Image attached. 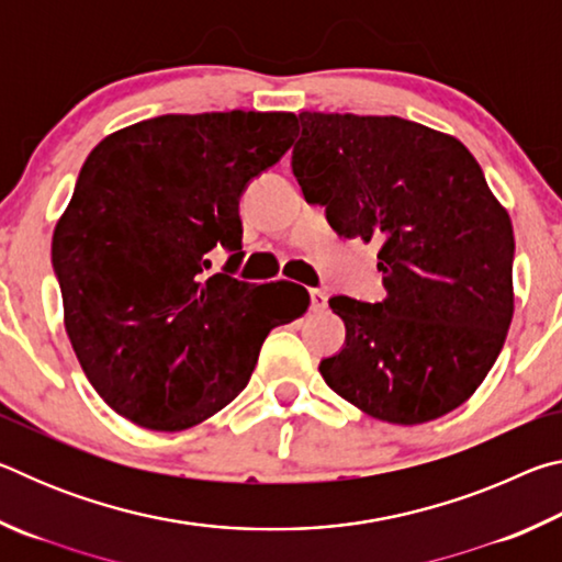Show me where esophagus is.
<instances>
[{"instance_id": "1", "label": "esophagus", "mask_w": 562, "mask_h": 562, "mask_svg": "<svg viewBox=\"0 0 562 562\" xmlns=\"http://www.w3.org/2000/svg\"><path fill=\"white\" fill-rule=\"evenodd\" d=\"M310 307H312V312H322V310H327V292H322V290H310Z\"/></svg>"}]
</instances>
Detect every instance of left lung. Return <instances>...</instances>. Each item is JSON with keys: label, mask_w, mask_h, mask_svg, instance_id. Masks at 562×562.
I'll list each match as a JSON object with an SVG mask.
<instances>
[{"label": "left lung", "mask_w": 562, "mask_h": 562, "mask_svg": "<svg viewBox=\"0 0 562 562\" xmlns=\"http://www.w3.org/2000/svg\"><path fill=\"white\" fill-rule=\"evenodd\" d=\"M292 173L339 237L379 240L386 297L337 294L331 392L389 424L461 406L498 359L513 317V225L461 140L398 116L300 113Z\"/></svg>", "instance_id": "left-lung-1"}]
</instances>
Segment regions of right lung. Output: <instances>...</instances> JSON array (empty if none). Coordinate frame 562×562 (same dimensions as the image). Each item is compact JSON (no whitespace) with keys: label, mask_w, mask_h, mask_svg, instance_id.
<instances>
[{"label":"right lung","mask_w":562,"mask_h":562,"mask_svg":"<svg viewBox=\"0 0 562 562\" xmlns=\"http://www.w3.org/2000/svg\"><path fill=\"white\" fill-rule=\"evenodd\" d=\"M294 113H168L91 150L56 223L52 265L83 374L113 412L180 431L250 382L272 327L310 304L300 284L233 278L247 183L292 146ZM234 255L207 279L206 252Z\"/></svg>","instance_id":"obj_1"}]
</instances>
